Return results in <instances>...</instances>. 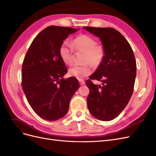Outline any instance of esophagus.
Wrapping results in <instances>:
<instances>
[{
  "label": "esophagus",
  "mask_w": 156,
  "mask_h": 156,
  "mask_svg": "<svg viewBox=\"0 0 156 156\" xmlns=\"http://www.w3.org/2000/svg\"><path fill=\"white\" fill-rule=\"evenodd\" d=\"M79 83L80 85H84V84H85V82H84V81H83L82 79H79Z\"/></svg>",
  "instance_id": "esophagus-1"
}]
</instances>
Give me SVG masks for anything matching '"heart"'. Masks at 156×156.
<instances>
[{"label": "heart", "instance_id": "heart-1", "mask_svg": "<svg viewBox=\"0 0 156 156\" xmlns=\"http://www.w3.org/2000/svg\"><path fill=\"white\" fill-rule=\"evenodd\" d=\"M72 46L64 42L59 48V55L62 62L66 65H71L74 59L75 51H84L83 65H75L69 70L71 76L83 79L91 73L90 64L98 67L105 57V50L103 44L96 43L93 37L87 34H79L72 40Z\"/></svg>", "mask_w": 156, "mask_h": 156}]
</instances>
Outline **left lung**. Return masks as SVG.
<instances>
[{
    "mask_svg": "<svg viewBox=\"0 0 156 156\" xmlns=\"http://www.w3.org/2000/svg\"><path fill=\"white\" fill-rule=\"evenodd\" d=\"M100 37L105 50L103 62L86 81L90 92L87 105L96 119H115L128 103L133 92L136 73V60L129 42L120 32L110 27H84ZM92 80L102 83L94 85Z\"/></svg>",
    "mask_w": 156,
    "mask_h": 156,
    "instance_id": "left-lung-1",
    "label": "left lung"
}]
</instances>
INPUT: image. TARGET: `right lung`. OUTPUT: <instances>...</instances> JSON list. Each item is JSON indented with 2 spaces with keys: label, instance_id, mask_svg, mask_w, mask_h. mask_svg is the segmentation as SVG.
Masks as SVG:
<instances>
[{
  "label": "right lung",
  "instance_id": "obj_1",
  "mask_svg": "<svg viewBox=\"0 0 156 156\" xmlns=\"http://www.w3.org/2000/svg\"><path fill=\"white\" fill-rule=\"evenodd\" d=\"M77 29L49 26L33 40L22 64L21 85L36 114L49 121L57 120L68 111L71 98L79 87L76 78H63L68 70L59 48Z\"/></svg>",
  "mask_w": 156,
  "mask_h": 156
}]
</instances>
